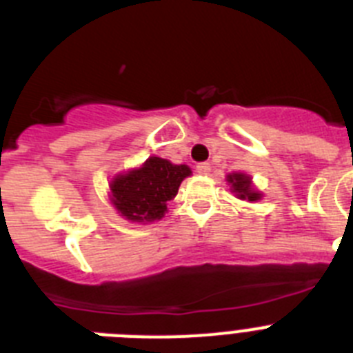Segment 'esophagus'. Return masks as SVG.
I'll list each match as a JSON object with an SVG mask.
<instances>
[{"mask_svg": "<svg viewBox=\"0 0 353 353\" xmlns=\"http://www.w3.org/2000/svg\"><path fill=\"white\" fill-rule=\"evenodd\" d=\"M210 164H208V162H199L198 166H196V173L198 174H208L210 173Z\"/></svg>", "mask_w": 353, "mask_h": 353, "instance_id": "obj_1", "label": "esophagus"}]
</instances>
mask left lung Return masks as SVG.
I'll use <instances>...</instances> for the list:
<instances>
[{
  "label": "left lung",
  "mask_w": 353,
  "mask_h": 353,
  "mask_svg": "<svg viewBox=\"0 0 353 353\" xmlns=\"http://www.w3.org/2000/svg\"><path fill=\"white\" fill-rule=\"evenodd\" d=\"M226 182L230 185V191L242 201H249V203H254V201H260L263 198L260 191H258L254 183H252L251 174L248 173H240V171H235V173L226 174Z\"/></svg>",
  "instance_id": "obj_1"
}]
</instances>
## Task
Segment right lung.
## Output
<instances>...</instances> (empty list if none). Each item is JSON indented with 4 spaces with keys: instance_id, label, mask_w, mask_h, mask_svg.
Masks as SVG:
<instances>
[{
    "instance_id": "add662e5",
    "label": "right lung",
    "mask_w": 353,
    "mask_h": 353,
    "mask_svg": "<svg viewBox=\"0 0 353 353\" xmlns=\"http://www.w3.org/2000/svg\"><path fill=\"white\" fill-rule=\"evenodd\" d=\"M191 168L168 159H146L139 168L114 174L109 182V201L120 217L130 223L148 224L164 217L168 201L176 196Z\"/></svg>"
}]
</instances>
